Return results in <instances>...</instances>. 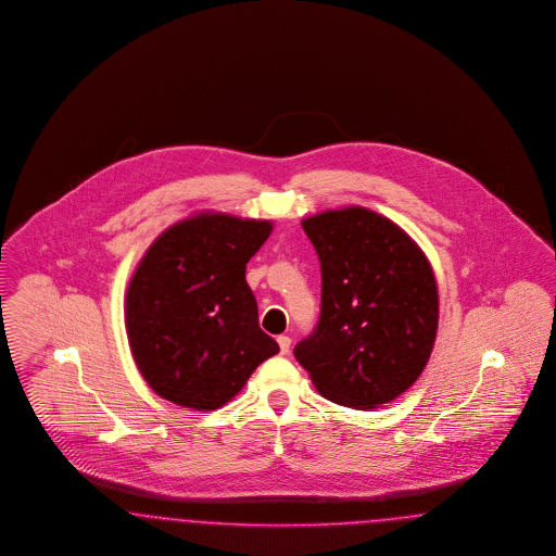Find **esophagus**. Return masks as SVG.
<instances>
[{"label": "esophagus", "instance_id": "obj_1", "mask_svg": "<svg viewBox=\"0 0 556 556\" xmlns=\"http://www.w3.org/2000/svg\"><path fill=\"white\" fill-rule=\"evenodd\" d=\"M277 343H279L281 354H283V356H288L289 345H291V339H289L288 334H279V337H277Z\"/></svg>", "mask_w": 556, "mask_h": 556}]
</instances>
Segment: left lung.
<instances>
[{"label":"left lung","instance_id":"1","mask_svg":"<svg viewBox=\"0 0 556 556\" xmlns=\"http://www.w3.org/2000/svg\"><path fill=\"white\" fill-rule=\"evenodd\" d=\"M320 261V318L293 356L325 400L372 409L400 397L432 354L439 289L420 245L364 206L302 222Z\"/></svg>","mask_w":556,"mask_h":556}]
</instances>
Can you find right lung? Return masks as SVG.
Wrapping results in <instances>:
<instances>
[{"label":"right lung","mask_w":556,"mask_h":556,"mask_svg":"<svg viewBox=\"0 0 556 556\" xmlns=\"http://www.w3.org/2000/svg\"><path fill=\"white\" fill-rule=\"evenodd\" d=\"M273 223L204 211L167 227L134 270L126 331L159 397L197 412L233 400L279 345L258 327L245 265Z\"/></svg>","instance_id":"1"}]
</instances>
